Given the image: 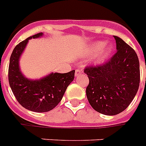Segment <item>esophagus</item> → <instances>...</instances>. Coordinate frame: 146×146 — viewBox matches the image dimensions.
Here are the masks:
<instances>
[{
  "mask_svg": "<svg viewBox=\"0 0 146 146\" xmlns=\"http://www.w3.org/2000/svg\"><path fill=\"white\" fill-rule=\"evenodd\" d=\"M82 72H83V71H82V70L80 69V68H78V69H76L75 71L76 76H79L82 73Z\"/></svg>",
  "mask_w": 146,
  "mask_h": 146,
  "instance_id": "obj_1",
  "label": "esophagus"
}]
</instances>
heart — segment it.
<instances>
[{
  "mask_svg": "<svg viewBox=\"0 0 146 146\" xmlns=\"http://www.w3.org/2000/svg\"><path fill=\"white\" fill-rule=\"evenodd\" d=\"M112 46L110 45H106V42L104 41H97L92 45L91 50L93 52H100V55H99V61H102L104 58L110 54L112 51Z\"/></svg>",
  "mask_w": 146,
  "mask_h": 146,
  "instance_id": "b5f03b06",
  "label": "heart"
}]
</instances>
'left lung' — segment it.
I'll use <instances>...</instances> for the list:
<instances>
[{"instance_id": "8db88e82", "label": "left lung", "mask_w": 146, "mask_h": 146, "mask_svg": "<svg viewBox=\"0 0 146 146\" xmlns=\"http://www.w3.org/2000/svg\"><path fill=\"white\" fill-rule=\"evenodd\" d=\"M117 52L103 64L84 70L89 79L86 95L94 110L115 115L126 110L133 100L140 81L139 62L134 49L114 36Z\"/></svg>"}]
</instances>
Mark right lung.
<instances>
[{
  "label": "right lung",
  "instance_id": "right-lung-1",
  "mask_svg": "<svg viewBox=\"0 0 146 146\" xmlns=\"http://www.w3.org/2000/svg\"><path fill=\"white\" fill-rule=\"evenodd\" d=\"M39 33L19 42L9 59L8 79L15 99L24 108L36 112H48L59 104L67 86L74 79L75 70L67 73H51L40 80H29L19 70V59L28 40L42 36Z\"/></svg>",
  "mask_w": 146,
  "mask_h": 146
}]
</instances>
